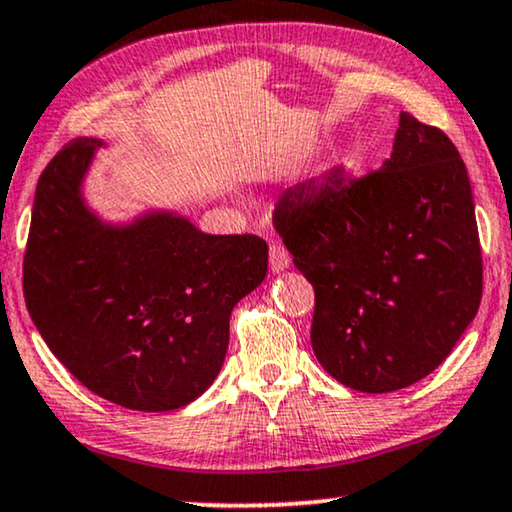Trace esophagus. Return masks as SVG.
Listing matches in <instances>:
<instances>
[{
  "instance_id": "obj_1",
  "label": "esophagus",
  "mask_w": 512,
  "mask_h": 512,
  "mask_svg": "<svg viewBox=\"0 0 512 512\" xmlns=\"http://www.w3.org/2000/svg\"><path fill=\"white\" fill-rule=\"evenodd\" d=\"M269 264H271V271H285L290 267V252L285 250L283 243H271V250H269Z\"/></svg>"
}]
</instances>
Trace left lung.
Instances as JSON below:
<instances>
[{
	"instance_id": "1",
	"label": "left lung",
	"mask_w": 512,
	"mask_h": 512,
	"mask_svg": "<svg viewBox=\"0 0 512 512\" xmlns=\"http://www.w3.org/2000/svg\"><path fill=\"white\" fill-rule=\"evenodd\" d=\"M274 227L316 292L318 363L360 393L431 374L482 299V250L459 149L400 112L391 159L285 189Z\"/></svg>"
}]
</instances>
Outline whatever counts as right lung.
I'll return each instance as SVG.
<instances>
[{"mask_svg": "<svg viewBox=\"0 0 512 512\" xmlns=\"http://www.w3.org/2000/svg\"><path fill=\"white\" fill-rule=\"evenodd\" d=\"M100 145L67 142L39 177L25 304L88 391L128 410L170 412L215 381L231 309L264 281L269 248L255 234H203L170 213L102 224L79 192Z\"/></svg>", "mask_w": 512, "mask_h": 512, "instance_id": "add662e5", "label": "right lung"}]
</instances>
